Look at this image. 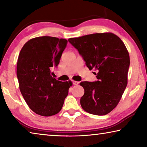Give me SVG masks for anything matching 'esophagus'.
Here are the masks:
<instances>
[{
  "instance_id": "34e87169",
  "label": "esophagus",
  "mask_w": 147,
  "mask_h": 147,
  "mask_svg": "<svg viewBox=\"0 0 147 147\" xmlns=\"http://www.w3.org/2000/svg\"><path fill=\"white\" fill-rule=\"evenodd\" d=\"M73 85H78V84H79V82H78V81H73Z\"/></svg>"
}]
</instances>
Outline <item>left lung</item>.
<instances>
[{
  "label": "left lung",
  "instance_id": "left-lung-1",
  "mask_svg": "<svg viewBox=\"0 0 147 147\" xmlns=\"http://www.w3.org/2000/svg\"><path fill=\"white\" fill-rule=\"evenodd\" d=\"M89 70H96L98 80L82 82V108L96 115L109 113L117 106L128 84L130 56L123 41L111 32L69 38Z\"/></svg>",
  "mask_w": 147,
  "mask_h": 147
}]
</instances>
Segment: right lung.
<instances>
[{"label": "right lung", "mask_w": 147, "mask_h": 147, "mask_svg": "<svg viewBox=\"0 0 147 147\" xmlns=\"http://www.w3.org/2000/svg\"><path fill=\"white\" fill-rule=\"evenodd\" d=\"M67 40L42 36L30 39L21 50L17 64L19 86L24 100L34 113L49 117L62 108L70 82L57 80L51 68L59 63Z\"/></svg>", "instance_id": "1"}]
</instances>
